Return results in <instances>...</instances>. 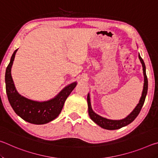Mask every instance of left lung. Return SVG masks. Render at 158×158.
Wrapping results in <instances>:
<instances>
[{"mask_svg": "<svg viewBox=\"0 0 158 158\" xmlns=\"http://www.w3.org/2000/svg\"><path fill=\"white\" fill-rule=\"evenodd\" d=\"M139 58L141 63L142 64L143 76H144V85H143L142 95H141V98L140 99L139 103L138 104L137 106H136L135 109H134L132 113H131L129 116L125 118L122 119V120H118V121H114V120H109V119L105 118L96 114L95 112L93 111V109L91 108L90 101V96H89V94L88 95L87 102H88V106H89V114L90 117V118H91L96 124H98L99 126L104 128V129L113 130L120 129V128H121L123 127L126 126V125H127L128 124L131 123H132L134 120L137 117L139 114L140 113L141 108H142V106L144 104V102H145L147 92H148V79H147V76L146 73L145 63H144L143 59L140 56L139 53Z\"/></svg>", "mask_w": 158, "mask_h": 158, "instance_id": "left-lung-1", "label": "left lung"}]
</instances>
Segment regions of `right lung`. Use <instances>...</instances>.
I'll return each instance as SVG.
<instances>
[{
    "label": "right lung",
    "mask_w": 158,
    "mask_h": 158,
    "mask_svg": "<svg viewBox=\"0 0 158 158\" xmlns=\"http://www.w3.org/2000/svg\"><path fill=\"white\" fill-rule=\"evenodd\" d=\"M17 51L13 53L5 72V87L9 102L15 113L24 121L36 125L47 123L60 114L67 98L75 88L77 83L69 84L56 97L49 101L40 102L23 97L16 90L11 76V68Z\"/></svg>",
    "instance_id": "right-lung-1"
}]
</instances>
